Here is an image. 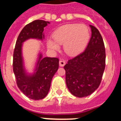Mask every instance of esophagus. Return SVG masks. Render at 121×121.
Instances as JSON below:
<instances>
[{
	"label": "esophagus",
	"instance_id": "esophagus-1",
	"mask_svg": "<svg viewBox=\"0 0 121 121\" xmlns=\"http://www.w3.org/2000/svg\"><path fill=\"white\" fill-rule=\"evenodd\" d=\"M65 65V62L64 60H59V65L60 67H64Z\"/></svg>",
	"mask_w": 121,
	"mask_h": 121
}]
</instances>
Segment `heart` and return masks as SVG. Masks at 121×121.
Instances as JSON below:
<instances>
[{
	"label": "heart",
	"instance_id": "heart-1",
	"mask_svg": "<svg viewBox=\"0 0 121 121\" xmlns=\"http://www.w3.org/2000/svg\"><path fill=\"white\" fill-rule=\"evenodd\" d=\"M90 36L89 28L84 24L73 23L60 26L54 32V40L48 39V47L58 51L59 45L64 44V50L69 55H75L84 50Z\"/></svg>",
	"mask_w": 121,
	"mask_h": 121
}]
</instances>
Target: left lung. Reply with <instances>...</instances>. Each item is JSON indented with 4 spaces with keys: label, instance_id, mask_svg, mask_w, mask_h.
I'll list each match as a JSON object with an SVG mask.
<instances>
[{
    "label": "left lung",
    "instance_id": "8db88e82",
    "mask_svg": "<svg viewBox=\"0 0 121 121\" xmlns=\"http://www.w3.org/2000/svg\"><path fill=\"white\" fill-rule=\"evenodd\" d=\"M91 37L82 53L68 60L64 66L65 81L71 94L88 96L99 87L105 67V49L99 30L90 25Z\"/></svg>",
    "mask_w": 121,
    "mask_h": 121
}]
</instances>
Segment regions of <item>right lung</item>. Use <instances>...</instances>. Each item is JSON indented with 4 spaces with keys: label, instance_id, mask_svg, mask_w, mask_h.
<instances>
[{
    "label": "right lung",
    "instance_id": "right-lung-1",
    "mask_svg": "<svg viewBox=\"0 0 121 121\" xmlns=\"http://www.w3.org/2000/svg\"><path fill=\"white\" fill-rule=\"evenodd\" d=\"M50 22L36 20L25 26L16 40L13 53V71L20 90L28 98L34 100L42 99L48 95L52 78L59 68V59L43 57L39 54L35 72L28 74L23 67L22 43L29 39H44L43 28Z\"/></svg>",
    "mask_w": 121,
    "mask_h": 121
}]
</instances>
